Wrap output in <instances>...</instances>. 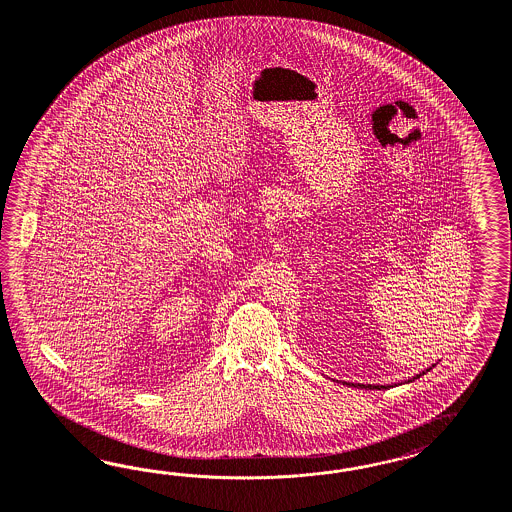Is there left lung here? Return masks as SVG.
Here are the masks:
<instances>
[{
  "label": "left lung",
  "instance_id": "left-lung-1",
  "mask_svg": "<svg viewBox=\"0 0 512 512\" xmlns=\"http://www.w3.org/2000/svg\"><path fill=\"white\" fill-rule=\"evenodd\" d=\"M420 375H424V373H420ZM420 375H417V377H413V381H415V379H419ZM343 385H349V387H357V388H379V390H381V388H388V387H383V385H381V387H379V385H360V383H357V385H355V383H343Z\"/></svg>",
  "mask_w": 512,
  "mask_h": 512
}]
</instances>
